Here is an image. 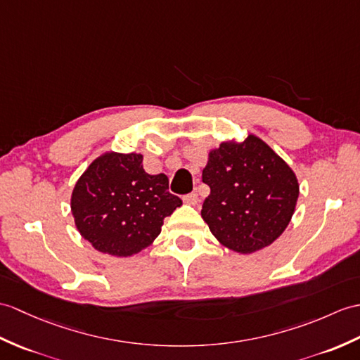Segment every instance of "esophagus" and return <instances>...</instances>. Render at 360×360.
<instances>
[{"label": "esophagus", "mask_w": 360, "mask_h": 360, "mask_svg": "<svg viewBox=\"0 0 360 360\" xmlns=\"http://www.w3.org/2000/svg\"><path fill=\"white\" fill-rule=\"evenodd\" d=\"M182 200H184V202H186V204H188V205H196L199 198H198L196 193H188V195H186V196H182Z\"/></svg>", "instance_id": "obj_1"}]
</instances>
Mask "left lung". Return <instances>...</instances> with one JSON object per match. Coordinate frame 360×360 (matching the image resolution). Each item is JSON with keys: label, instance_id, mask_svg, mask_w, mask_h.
Wrapping results in <instances>:
<instances>
[{"label": "left lung", "instance_id": "1", "mask_svg": "<svg viewBox=\"0 0 360 360\" xmlns=\"http://www.w3.org/2000/svg\"><path fill=\"white\" fill-rule=\"evenodd\" d=\"M202 182L210 187L202 219L222 245L255 253L278 239L295 213V172L262 139L225 141L208 153Z\"/></svg>", "mask_w": 360, "mask_h": 360}]
</instances>
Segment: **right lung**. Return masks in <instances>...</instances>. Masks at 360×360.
Segmentation results:
<instances>
[{"label":"right lung","mask_w":360,"mask_h":360,"mask_svg":"<svg viewBox=\"0 0 360 360\" xmlns=\"http://www.w3.org/2000/svg\"><path fill=\"white\" fill-rule=\"evenodd\" d=\"M182 200L164 173L148 174L139 153H104L81 174L70 207L81 236L98 252L127 257L148 247Z\"/></svg>","instance_id":"add662e5"}]
</instances>
